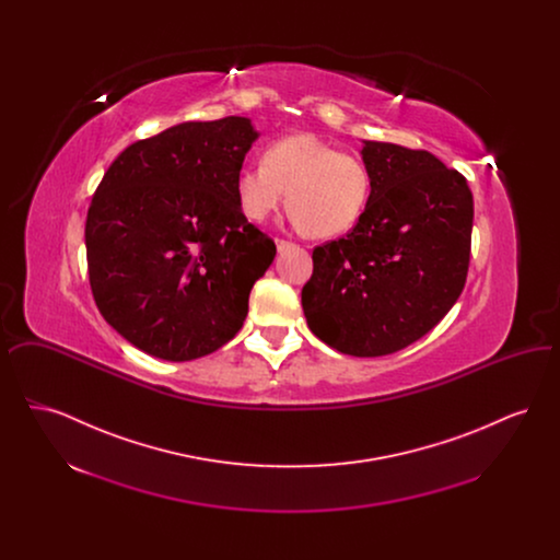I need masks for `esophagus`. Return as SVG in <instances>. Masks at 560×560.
Listing matches in <instances>:
<instances>
[{"mask_svg":"<svg viewBox=\"0 0 560 560\" xmlns=\"http://www.w3.org/2000/svg\"><path fill=\"white\" fill-rule=\"evenodd\" d=\"M275 243H277V252H279V254H281V252H285V249H290V247H293V243H290V241L277 240Z\"/></svg>","mask_w":560,"mask_h":560,"instance_id":"esophagus-1","label":"esophagus"}]
</instances>
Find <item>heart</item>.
<instances>
[{
  "mask_svg": "<svg viewBox=\"0 0 560 560\" xmlns=\"http://www.w3.org/2000/svg\"><path fill=\"white\" fill-rule=\"evenodd\" d=\"M243 213L262 222L285 201L292 220L313 237L350 231L372 197L363 161L323 142L315 133H293L268 144L262 163L243 165L235 178Z\"/></svg>",
  "mask_w": 560,
  "mask_h": 560,
  "instance_id": "heart-1",
  "label": "heart"
}]
</instances>
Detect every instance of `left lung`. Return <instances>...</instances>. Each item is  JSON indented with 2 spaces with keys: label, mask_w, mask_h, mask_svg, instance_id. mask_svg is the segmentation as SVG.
Listing matches in <instances>:
<instances>
[{
  "label": "left lung",
  "mask_w": 560,
  "mask_h": 560,
  "mask_svg": "<svg viewBox=\"0 0 560 560\" xmlns=\"http://www.w3.org/2000/svg\"><path fill=\"white\" fill-rule=\"evenodd\" d=\"M368 210L347 237L313 252L302 288L311 331L352 357L413 345L466 283L475 203L466 178L428 151L363 140Z\"/></svg>",
  "instance_id": "obj_1"
}]
</instances>
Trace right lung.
<instances>
[{"mask_svg": "<svg viewBox=\"0 0 560 560\" xmlns=\"http://www.w3.org/2000/svg\"><path fill=\"white\" fill-rule=\"evenodd\" d=\"M247 117L185 121L108 165L85 220L88 272L108 325L142 352L192 361L235 338L277 247L247 222L235 178Z\"/></svg>", "mask_w": 560, "mask_h": 560, "instance_id": "obj_1", "label": "right lung"}]
</instances>
